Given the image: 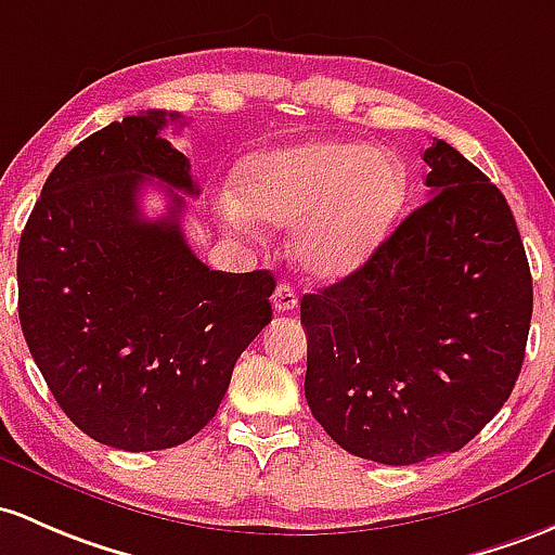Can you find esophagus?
<instances>
[{"mask_svg":"<svg viewBox=\"0 0 555 555\" xmlns=\"http://www.w3.org/2000/svg\"><path fill=\"white\" fill-rule=\"evenodd\" d=\"M272 307H275L278 312H294V309L299 307V296H296V291L291 288L288 283H280L275 294H272Z\"/></svg>","mask_w":555,"mask_h":555,"instance_id":"34e87169","label":"esophagus"}]
</instances>
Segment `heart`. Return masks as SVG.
<instances>
[{
    "label": "heart",
    "instance_id": "b5f03b06",
    "mask_svg": "<svg viewBox=\"0 0 555 555\" xmlns=\"http://www.w3.org/2000/svg\"><path fill=\"white\" fill-rule=\"evenodd\" d=\"M241 207L272 228H296L294 256L312 278L360 270L408 198V171L395 156L357 142L314 140L261 153L243 166ZM241 224L243 212L228 206Z\"/></svg>",
    "mask_w": 555,
    "mask_h": 555
}]
</instances>
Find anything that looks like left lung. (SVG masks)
<instances>
[{
  "instance_id": "8db88e82",
  "label": "left lung",
  "mask_w": 555,
  "mask_h": 555,
  "mask_svg": "<svg viewBox=\"0 0 555 555\" xmlns=\"http://www.w3.org/2000/svg\"><path fill=\"white\" fill-rule=\"evenodd\" d=\"M423 160L426 204L360 270L301 299L314 421L386 466L468 444L514 391L532 320L505 195L444 140Z\"/></svg>"
}]
</instances>
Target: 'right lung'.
Wrapping results in <instances>:
<instances>
[{
	"label": "right lung",
	"instance_id": "obj_1",
	"mask_svg": "<svg viewBox=\"0 0 555 555\" xmlns=\"http://www.w3.org/2000/svg\"><path fill=\"white\" fill-rule=\"evenodd\" d=\"M180 113L89 134L52 169L17 246V314L52 397L87 437L127 452L188 442L217 415L232 367L272 320L267 270H208L180 228L198 195L166 140ZM165 182L166 218L139 211Z\"/></svg>",
	"mask_w": 555,
	"mask_h": 555
}]
</instances>
